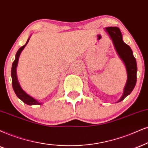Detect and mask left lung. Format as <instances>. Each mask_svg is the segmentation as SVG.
Wrapping results in <instances>:
<instances>
[{"label": "left lung", "instance_id": "obj_1", "mask_svg": "<svg viewBox=\"0 0 148 148\" xmlns=\"http://www.w3.org/2000/svg\"><path fill=\"white\" fill-rule=\"evenodd\" d=\"M106 31L110 36L113 45L119 56L123 62L127 71V79L124 87L123 95L117 102L125 99L131 93L136 83V62L133 56L132 49L123 41L121 31L116 27H109L106 28Z\"/></svg>", "mask_w": 148, "mask_h": 148}]
</instances>
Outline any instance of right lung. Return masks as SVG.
<instances>
[{
    "mask_svg": "<svg viewBox=\"0 0 148 148\" xmlns=\"http://www.w3.org/2000/svg\"><path fill=\"white\" fill-rule=\"evenodd\" d=\"M30 37L29 38V39L27 40L26 44H25L24 46L21 47L18 51L16 53V58L15 60L14 61V62L12 64V73H11V75H12V87L13 89H14V92L18 98L22 100L24 103H26L27 105L32 106V105H40L42 104L41 103H40L38 100H36L33 98L32 97L29 95L28 94H27L26 92L24 91L23 89H22L21 86L19 84V82L18 81L17 78V75H16V68H17V65L18 62V59H19V56L21 55L22 51L23 50L24 48H25V46L27 45L29 40Z\"/></svg>",
    "mask_w": 148,
    "mask_h": 148,
    "instance_id": "right-lung-1",
    "label": "right lung"
}]
</instances>
